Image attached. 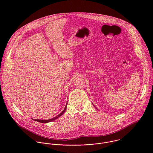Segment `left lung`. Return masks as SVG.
Masks as SVG:
<instances>
[{"mask_svg":"<svg viewBox=\"0 0 153 153\" xmlns=\"http://www.w3.org/2000/svg\"><path fill=\"white\" fill-rule=\"evenodd\" d=\"M95 108H96V107H95Z\"/></svg>","mask_w":153,"mask_h":153,"instance_id":"obj_1","label":"left lung"}]
</instances>
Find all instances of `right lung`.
<instances>
[{"label":"right lung","mask_w":153,"mask_h":153,"mask_svg":"<svg viewBox=\"0 0 153 153\" xmlns=\"http://www.w3.org/2000/svg\"><path fill=\"white\" fill-rule=\"evenodd\" d=\"M66 104H67V103H66ZM66 104L65 107V108L62 111V112H61V113H60L58 115H57V116H56L55 117H53V118H51V119H50V120H35V119H33V120H34L35 121H38V122H39V123H49V122H51V121H53V120H56V119H57L58 118H59V117H61L64 113V112L65 111L66 109V106H67V105Z\"/></svg>","instance_id":"obj_1"}]
</instances>
